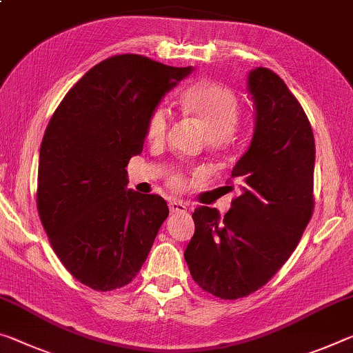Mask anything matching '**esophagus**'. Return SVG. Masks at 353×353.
<instances>
[{
	"label": "esophagus",
	"instance_id": "1",
	"mask_svg": "<svg viewBox=\"0 0 353 353\" xmlns=\"http://www.w3.org/2000/svg\"><path fill=\"white\" fill-rule=\"evenodd\" d=\"M187 205L182 203V201H171L170 203V210L172 212V214H179V212H185Z\"/></svg>",
	"mask_w": 353,
	"mask_h": 353
}]
</instances>
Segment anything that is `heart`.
Here are the masks:
<instances>
[{"mask_svg": "<svg viewBox=\"0 0 353 353\" xmlns=\"http://www.w3.org/2000/svg\"><path fill=\"white\" fill-rule=\"evenodd\" d=\"M182 110L194 117L207 132V143L210 146H221L231 139L236 128L240 108L236 96L228 88L214 81H199L183 94L181 100ZM170 114L165 108H157L148 121L146 137L150 143H160L165 139ZM170 183L179 188L182 177L171 176Z\"/></svg>", "mask_w": 353, "mask_h": 353, "instance_id": "obj_1", "label": "heart"}]
</instances>
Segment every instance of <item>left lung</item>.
Wrapping results in <instances>:
<instances>
[{"instance_id": "1", "label": "left lung", "mask_w": 353, "mask_h": 353, "mask_svg": "<svg viewBox=\"0 0 353 353\" xmlns=\"http://www.w3.org/2000/svg\"><path fill=\"white\" fill-rule=\"evenodd\" d=\"M254 133L232 170L240 196L225 216L210 207L193 212L185 257L194 281L215 297H247L284 265L311 220L316 146L311 124L281 78L250 70Z\"/></svg>"}]
</instances>
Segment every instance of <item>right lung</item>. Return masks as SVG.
<instances>
[{
	"label": "right lung",
	"instance_id": "1",
	"mask_svg": "<svg viewBox=\"0 0 353 353\" xmlns=\"http://www.w3.org/2000/svg\"><path fill=\"white\" fill-rule=\"evenodd\" d=\"M193 67L139 54L102 61L65 94L39 154L37 210L72 276L94 290L125 286L170 209L159 194L127 190V165L143 150L150 114Z\"/></svg>",
	"mask_w": 353,
	"mask_h": 353
}]
</instances>
